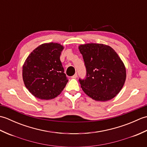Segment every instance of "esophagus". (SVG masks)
I'll list each match as a JSON object with an SVG mask.
<instances>
[{
  "label": "esophagus",
  "mask_w": 147,
  "mask_h": 147,
  "mask_svg": "<svg viewBox=\"0 0 147 147\" xmlns=\"http://www.w3.org/2000/svg\"><path fill=\"white\" fill-rule=\"evenodd\" d=\"M77 76H78V74H77V73H75L74 74V75L72 76V78H77Z\"/></svg>",
  "instance_id": "obj_1"
}]
</instances>
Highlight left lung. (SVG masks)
Wrapping results in <instances>:
<instances>
[{
    "label": "left lung",
    "mask_w": 147,
    "mask_h": 147,
    "mask_svg": "<svg viewBox=\"0 0 147 147\" xmlns=\"http://www.w3.org/2000/svg\"><path fill=\"white\" fill-rule=\"evenodd\" d=\"M78 48L86 69V78L79 80L83 92L96 101L114 98L126 78L125 65L119 56L110 46L101 43H86Z\"/></svg>",
    "instance_id": "obj_1"
}]
</instances>
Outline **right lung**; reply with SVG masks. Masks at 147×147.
I'll list each match as a JSON object with an SVG mask.
<instances>
[{
  "instance_id": "1",
  "label": "right lung",
  "mask_w": 147,
  "mask_h": 147,
  "mask_svg": "<svg viewBox=\"0 0 147 147\" xmlns=\"http://www.w3.org/2000/svg\"><path fill=\"white\" fill-rule=\"evenodd\" d=\"M64 46L45 43L30 53L23 65L24 85L41 100H51L61 94L68 82L60 60Z\"/></svg>"
}]
</instances>
